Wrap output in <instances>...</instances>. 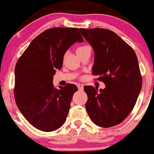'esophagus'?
I'll list each match as a JSON object with an SVG mask.
<instances>
[{"mask_svg": "<svg viewBox=\"0 0 154 154\" xmlns=\"http://www.w3.org/2000/svg\"><path fill=\"white\" fill-rule=\"evenodd\" d=\"M77 88H78L79 90H83V88H84V86H83V85L77 84Z\"/></svg>", "mask_w": 154, "mask_h": 154, "instance_id": "34e87169", "label": "esophagus"}]
</instances>
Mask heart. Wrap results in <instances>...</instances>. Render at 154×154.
I'll use <instances>...</instances> for the list:
<instances>
[{"instance_id": "b5f03b06", "label": "heart", "mask_w": 154, "mask_h": 154, "mask_svg": "<svg viewBox=\"0 0 154 154\" xmlns=\"http://www.w3.org/2000/svg\"><path fill=\"white\" fill-rule=\"evenodd\" d=\"M82 47H79V48H78V49H81V48H82Z\"/></svg>"}]
</instances>
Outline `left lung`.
Masks as SVG:
<instances>
[{
	"instance_id": "left-lung-1",
	"label": "left lung",
	"mask_w": 154,
	"mask_h": 154,
	"mask_svg": "<svg viewBox=\"0 0 154 154\" xmlns=\"http://www.w3.org/2000/svg\"><path fill=\"white\" fill-rule=\"evenodd\" d=\"M95 53L92 74L100 75L104 89L84 87L88 95L87 112L95 125L115 126L134 107L142 88L136 53L113 31L105 29H79Z\"/></svg>"
}]
</instances>
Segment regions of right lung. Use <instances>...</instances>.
Returning <instances> with one entry per match:
<instances>
[{"label": "right lung", "mask_w": 154, "mask_h": 154, "mask_svg": "<svg viewBox=\"0 0 154 154\" xmlns=\"http://www.w3.org/2000/svg\"><path fill=\"white\" fill-rule=\"evenodd\" d=\"M83 38L77 28H52L37 36L15 67L14 97L20 112L29 123L44 132L56 131L69 113L73 84L56 89L53 77L62 67L64 54Z\"/></svg>", "instance_id": "1"}]
</instances>
